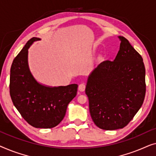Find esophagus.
<instances>
[{
	"mask_svg": "<svg viewBox=\"0 0 156 156\" xmlns=\"http://www.w3.org/2000/svg\"><path fill=\"white\" fill-rule=\"evenodd\" d=\"M85 87H86V86H85L84 84H80L79 85V87H78L79 91H84L85 90Z\"/></svg>",
	"mask_w": 156,
	"mask_h": 156,
	"instance_id": "esophagus-1",
	"label": "esophagus"
}]
</instances>
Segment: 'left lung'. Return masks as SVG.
<instances>
[{
	"label": "left lung",
	"instance_id": "1",
	"mask_svg": "<svg viewBox=\"0 0 156 156\" xmlns=\"http://www.w3.org/2000/svg\"><path fill=\"white\" fill-rule=\"evenodd\" d=\"M118 37L121 43L116 58L100 63L89 75L85 89L91 119L104 130L126 126L141 107L146 94L142 57L127 39Z\"/></svg>",
	"mask_w": 156,
	"mask_h": 156
}]
</instances>
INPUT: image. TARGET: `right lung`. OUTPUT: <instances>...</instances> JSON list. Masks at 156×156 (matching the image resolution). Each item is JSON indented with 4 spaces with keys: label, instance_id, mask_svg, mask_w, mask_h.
Here are the masks:
<instances>
[{
    "label": "right lung",
    "instance_id": "add662e5",
    "mask_svg": "<svg viewBox=\"0 0 156 156\" xmlns=\"http://www.w3.org/2000/svg\"><path fill=\"white\" fill-rule=\"evenodd\" d=\"M39 37L29 40L10 68V94L15 107L32 126L51 129L62 121L69 102L76 97L78 85L50 87L34 77L28 64V49Z\"/></svg>",
    "mask_w": 156,
    "mask_h": 156
}]
</instances>
